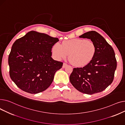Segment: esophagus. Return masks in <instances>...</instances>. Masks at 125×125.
Listing matches in <instances>:
<instances>
[{
	"mask_svg": "<svg viewBox=\"0 0 125 125\" xmlns=\"http://www.w3.org/2000/svg\"><path fill=\"white\" fill-rule=\"evenodd\" d=\"M67 64L66 63H63V66H62V67H63V68H65V67H66L67 66Z\"/></svg>",
	"mask_w": 125,
	"mask_h": 125,
	"instance_id": "obj_1",
	"label": "esophagus"
}]
</instances>
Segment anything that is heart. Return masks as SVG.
Listing matches in <instances>:
<instances>
[{
  "label": "heart",
  "instance_id": "b5f03b06",
  "mask_svg": "<svg viewBox=\"0 0 125 125\" xmlns=\"http://www.w3.org/2000/svg\"><path fill=\"white\" fill-rule=\"evenodd\" d=\"M96 48L94 42L83 39H73L64 41L62 44H55L52 52L54 58L61 60L68 54L70 63L77 67L86 66L93 59Z\"/></svg>",
  "mask_w": 125,
  "mask_h": 125
}]
</instances>
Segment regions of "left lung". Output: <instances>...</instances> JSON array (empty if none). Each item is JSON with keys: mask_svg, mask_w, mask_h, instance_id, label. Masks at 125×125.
Wrapping results in <instances>:
<instances>
[{"mask_svg": "<svg viewBox=\"0 0 125 125\" xmlns=\"http://www.w3.org/2000/svg\"><path fill=\"white\" fill-rule=\"evenodd\" d=\"M88 38L96 45L93 59L83 68H74L70 75V82L82 93L92 95L101 92L112 83L116 68V60L112 47L95 31L79 36Z\"/></svg>", "mask_w": 125, "mask_h": 125, "instance_id": "left-lung-1", "label": "left lung"}]
</instances>
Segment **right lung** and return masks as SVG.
<instances>
[{
	"label": "right lung",
	"mask_w": 125,
	"mask_h": 125,
	"mask_svg": "<svg viewBox=\"0 0 125 125\" xmlns=\"http://www.w3.org/2000/svg\"><path fill=\"white\" fill-rule=\"evenodd\" d=\"M58 38L31 31L12 44L9 56L10 75L22 90L37 94L48 89L63 63L51 57Z\"/></svg>",
	"instance_id": "add662e5"
}]
</instances>
